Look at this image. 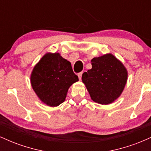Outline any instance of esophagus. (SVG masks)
<instances>
[{"label": "esophagus", "mask_w": 151, "mask_h": 151, "mask_svg": "<svg viewBox=\"0 0 151 151\" xmlns=\"http://www.w3.org/2000/svg\"><path fill=\"white\" fill-rule=\"evenodd\" d=\"M82 74H83V72H80V73L78 74V77H79V80H81V76H82Z\"/></svg>", "instance_id": "1"}]
</instances>
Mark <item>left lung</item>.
<instances>
[{
	"mask_svg": "<svg viewBox=\"0 0 151 151\" xmlns=\"http://www.w3.org/2000/svg\"><path fill=\"white\" fill-rule=\"evenodd\" d=\"M92 68L81 77L93 101L109 104L122 93L127 81V71L111 54L91 60Z\"/></svg>",
	"mask_w": 151,
	"mask_h": 151,
	"instance_id": "obj_1",
	"label": "left lung"
}]
</instances>
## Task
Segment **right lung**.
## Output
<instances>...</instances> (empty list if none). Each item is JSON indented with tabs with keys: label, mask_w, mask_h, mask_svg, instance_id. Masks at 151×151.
<instances>
[{
	"label": "right lung",
	"mask_w": 151,
	"mask_h": 151,
	"mask_svg": "<svg viewBox=\"0 0 151 151\" xmlns=\"http://www.w3.org/2000/svg\"><path fill=\"white\" fill-rule=\"evenodd\" d=\"M79 80L71 63L59 53L46 54L31 74V84L40 100L50 106L65 101L68 89Z\"/></svg>",
	"instance_id": "add662e5"
}]
</instances>
